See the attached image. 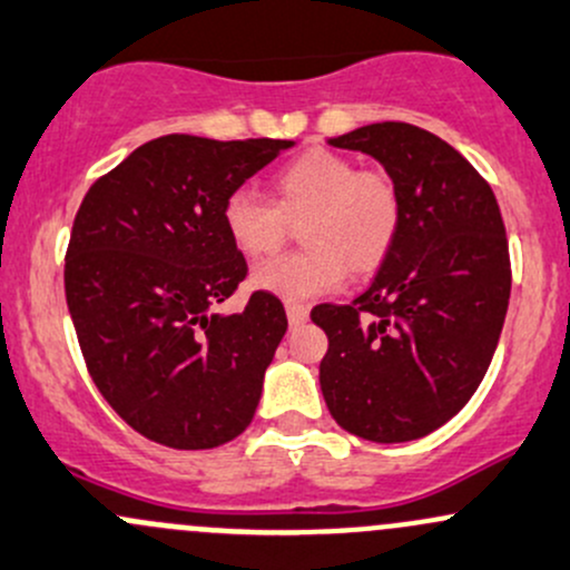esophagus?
<instances>
[{"label": "esophagus", "instance_id": "1", "mask_svg": "<svg viewBox=\"0 0 570 570\" xmlns=\"http://www.w3.org/2000/svg\"><path fill=\"white\" fill-rule=\"evenodd\" d=\"M285 312H287V323H291V326H304L309 317V309L304 307V304H287Z\"/></svg>", "mask_w": 570, "mask_h": 570}]
</instances>
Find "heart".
Returning a JSON list of instances; mask_svg holds the SVG:
<instances>
[{"label":"heart","mask_w":570,"mask_h":570,"mask_svg":"<svg viewBox=\"0 0 570 570\" xmlns=\"http://www.w3.org/2000/svg\"><path fill=\"white\" fill-rule=\"evenodd\" d=\"M272 200L238 187L223 204V228L247 258L277 253L291 223L302 224L307 249L263 263L253 272L255 291L285 302L332 293L345 283L347 266L364 274L394 247L402 223L400 187L381 168L328 149H309L274 174Z\"/></svg>","instance_id":"b5f03b06"}]
</instances>
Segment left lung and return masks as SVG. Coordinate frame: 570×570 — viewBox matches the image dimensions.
Returning a JSON list of instances; mask_svg holds the SVG:
<instances>
[{
	"mask_svg": "<svg viewBox=\"0 0 570 570\" xmlns=\"http://www.w3.org/2000/svg\"><path fill=\"white\" fill-rule=\"evenodd\" d=\"M328 144L383 165L402 223L358 298L312 309L328 336L323 400L342 430L407 443L454 419L487 375L511 296L505 225L479 170L421 127L383 121Z\"/></svg>",
	"mask_w": 570,
	"mask_h": 570,
	"instance_id": "8db88e82",
	"label": "left lung"
}]
</instances>
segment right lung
Wrapping results in <instances>:
<instances>
[{
  "instance_id": "add662e5",
  "label": "right lung",
  "mask_w": 570,
  "mask_h": 570,
  "mask_svg": "<svg viewBox=\"0 0 570 570\" xmlns=\"http://www.w3.org/2000/svg\"><path fill=\"white\" fill-rule=\"evenodd\" d=\"M293 140L163 136L89 187L65 258V293L89 375L132 430L168 449H217L249 426L287 332L285 307L253 293L223 204Z\"/></svg>"
}]
</instances>
